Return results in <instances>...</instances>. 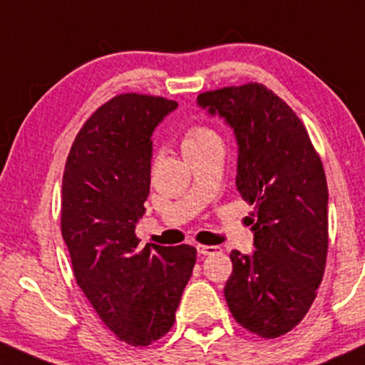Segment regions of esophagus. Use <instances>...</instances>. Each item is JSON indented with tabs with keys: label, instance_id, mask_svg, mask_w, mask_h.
I'll use <instances>...</instances> for the list:
<instances>
[{
	"label": "esophagus",
	"instance_id": "esophagus-1",
	"mask_svg": "<svg viewBox=\"0 0 365 365\" xmlns=\"http://www.w3.org/2000/svg\"><path fill=\"white\" fill-rule=\"evenodd\" d=\"M220 247H216V246H206V244H197V253L199 255H213V253H216V251H218Z\"/></svg>",
	"mask_w": 365,
	"mask_h": 365
}]
</instances>
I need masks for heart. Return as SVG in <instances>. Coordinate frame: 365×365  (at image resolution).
<instances>
[{"mask_svg": "<svg viewBox=\"0 0 365 365\" xmlns=\"http://www.w3.org/2000/svg\"><path fill=\"white\" fill-rule=\"evenodd\" d=\"M220 142L218 135L215 133L211 128L204 126V124H194V126H189L185 131H183L182 138V147L183 152L199 149V147L207 145V143Z\"/></svg>", "mask_w": 365, "mask_h": 365, "instance_id": "1", "label": "heart"}]
</instances>
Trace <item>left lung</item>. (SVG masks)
<instances>
[{"instance_id": "1", "label": "left lung", "mask_w": 365, "mask_h": 365, "mask_svg": "<svg viewBox=\"0 0 365 365\" xmlns=\"http://www.w3.org/2000/svg\"><path fill=\"white\" fill-rule=\"evenodd\" d=\"M239 143L237 190L253 204L255 253L232 251L225 299L239 324L274 339L302 322L326 268L327 182L296 112L262 83L204 91Z\"/></svg>"}]
</instances>
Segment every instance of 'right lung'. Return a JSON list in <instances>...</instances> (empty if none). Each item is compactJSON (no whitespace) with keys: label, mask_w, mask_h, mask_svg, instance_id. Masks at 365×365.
Instances as JSON below:
<instances>
[{"label":"right lung","mask_w":365,"mask_h":365,"mask_svg":"<svg viewBox=\"0 0 365 365\" xmlns=\"http://www.w3.org/2000/svg\"><path fill=\"white\" fill-rule=\"evenodd\" d=\"M178 103L121 93L76 135L62 180L60 228L78 286L119 341L149 346L175 324L194 246L140 250L135 223L150 189L152 131Z\"/></svg>","instance_id":"1"}]
</instances>
